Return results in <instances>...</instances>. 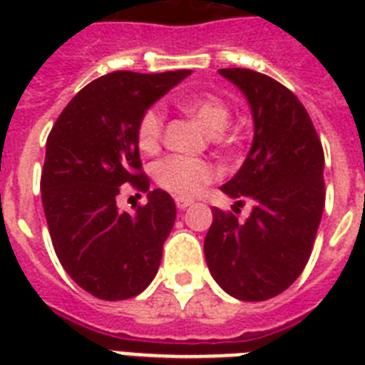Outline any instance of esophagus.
I'll list each match as a JSON object with an SVG mask.
<instances>
[{
    "label": "esophagus",
    "instance_id": "34e87169",
    "mask_svg": "<svg viewBox=\"0 0 365 365\" xmlns=\"http://www.w3.org/2000/svg\"><path fill=\"white\" fill-rule=\"evenodd\" d=\"M193 205V200L191 199H183V197H176V206H178V210H185L187 206Z\"/></svg>",
    "mask_w": 365,
    "mask_h": 365
}]
</instances>
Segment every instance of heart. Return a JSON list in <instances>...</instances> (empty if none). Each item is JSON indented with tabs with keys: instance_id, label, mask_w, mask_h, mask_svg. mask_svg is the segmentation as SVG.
I'll list each match as a JSON object with an SVG mask.
<instances>
[{
	"instance_id": "obj_1",
	"label": "heart",
	"mask_w": 365,
	"mask_h": 365,
	"mask_svg": "<svg viewBox=\"0 0 365 365\" xmlns=\"http://www.w3.org/2000/svg\"><path fill=\"white\" fill-rule=\"evenodd\" d=\"M178 106L195 121H199L206 132L217 134L229 125L231 110L220 96L214 94H189L180 96ZM165 128V111L153 106L138 123V145L145 153L159 148ZM217 176L216 166L205 159H193L183 155H170L155 165V180L160 187L178 197H195L205 185Z\"/></svg>"
}]
</instances>
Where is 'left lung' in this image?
<instances>
[{
    "instance_id": "1",
    "label": "left lung",
    "mask_w": 365,
    "mask_h": 365,
    "mask_svg": "<svg viewBox=\"0 0 365 365\" xmlns=\"http://www.w3.org/2000/svg\"><path fill=\"white\" fill-rule=\"evenodd\" d=\"M220 76L244 94L254 119L252 148L222 191L248 199L252 212L239 222L212 208L206 265L229 295L265 301L289 288L311 257L326 199L322 143L303 104L284 85L242 68Z\"/></svg>"
}]
</instances>
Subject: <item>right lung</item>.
<instances>
[{"label": "right lung", "instance_id": "right-lung-1", "mask_svg": "<svg viewBox=\"0 0 365 365\" xmlns=\"http://www.w3.org/2000/svg\"><path fill=\"white\" fill-rule=\"evenodd\" d=\"M191 70L113 71L71 98L47 138L41 200L54 252L85 292L106 301L142 294L159 271L176 205L143 176L140 117ZM125 182L148 193L128 215L116 208Z\"/></svg>", "mask_w": 365, "mask_h": 365}]
</instances>
